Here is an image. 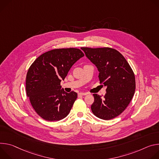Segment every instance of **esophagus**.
<instances>
[{
  "label": "esophagus",
  "instance_id": "esophagus-1",
  "mask_svg": "<svg viewBox=\"0 0 159 159\" xmlns=\"http://www.w3.org/2000/svg\"><path fill=\"white\" fill-rule=\"evenodd\" d=\"M88 93H83V92H80V93H78V95H80V96H83V95H86Z\"/></svg>",
  "mask_w": 159,
  "mask_h": 159
}]
</instances>
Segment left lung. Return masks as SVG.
I'll use <instances>...</instances> for the list:
<instances>
[{"mask_svg":"<svg viewBox=\"0 0 159 159\" xmlns=\"http://www.w3.org/2000/svg\"><path fill=\"white\" fill-rule=\"evenodd\" d=\"M81 48L97 67L100 83L107 86L103 98L97 94L93 95L92 112L103 120L116 117L126 109L133 97L136 81L133 69L125 57L114 48Z\"/></svg>","mask_w":159,"mask_h":159,"instance_id":"8db88e82","label":"left lung"}]
</instances>
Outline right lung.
Instances as JSON below:
<instances>
[{
  "label": "right lung",
  "instance_id": "right-lung-1",
  "mask_svg": "<svg viewBox=\"0 0 159 159\" xmlns=\"http://www.w3.org/2000/svg\"><path fill=\"white\" fill-rule=\"evenodd\" d=\"M84 56L78 48L53 49L40 56L29 67L26 94L33 109L43 119L59 120L69 114L78 94L61 89V81Z\"/></svg>",
  "mask_w": 159,
  "mask_h": 159
}]
</instances>
